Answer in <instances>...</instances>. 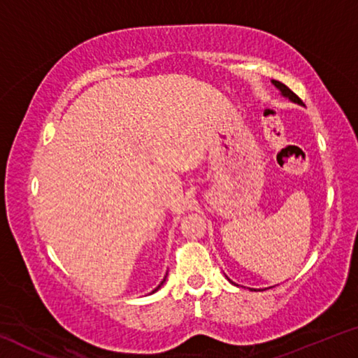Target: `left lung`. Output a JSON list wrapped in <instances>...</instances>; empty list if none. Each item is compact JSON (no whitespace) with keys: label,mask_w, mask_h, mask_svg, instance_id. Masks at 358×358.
<instances>
[{"label":"left lung","mask_w":358,"mask_h":358,"mask_svg":"<svg viewBox=\"0 0 358 358\" xmlns=\"http://www.w3.org/2000/svg\"><path fill=\"white\" fill-rule=\"evenodd\" d=\"M271 83H273L275 85V87L278 88V90H280V93H281V96H282V98H286V99H289L290 102H294V104H299V106H303V102H301V99L299 98V96H296L294 92H290V90L286 87V85H284V83H281V82H278V80H271ZM227 278V276H226ZM227 280H229V278H227ZM230 282H232V284H235L232 280H229ZM235 286H238V284H235ZM250 290H256V289H251L250 287ZM260 290V289H259Z\"/></svg>","instance_id":"left-lung-1"}]
</instances>
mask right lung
I'll return each mask as SVG.
<instances>
[{"label":"right lung","instance_id":"right-lung-1","mask_svg":"<svg viewBox=\"0 0 358 358\" xmlns=\"http://www.w3.org/2000/svg\"><path fill=\"white\" fill-rule=\"evenodd\" d=\"M166 278H167V273H166V276H164V280H162V281H161V284H159V286H157V287H156V289H155V290H153V292H151V294H155V292H156V290H157V289H159V287L162 286V284H164V282H166Z\"/></svg>","mask_w":358,"mask_h":358}]
</instances>
